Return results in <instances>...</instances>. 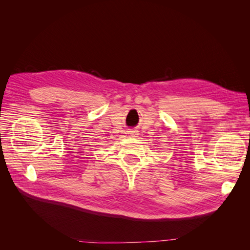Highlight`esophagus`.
I'll list each match as a JSON object with an SVG mask.
<instances>
[{"label": "esophagus", "instance_id": "34e87169", "mask_svg": "<svg viewBox=\"0 0 250 250\" xmlns=\"http://www.w3.org/2000/svg\"><path fill=\"white\" fill-rule=\"evenodd\" d=\"M128 134H129L130 135V137H135V135H137L138 134V131L137 130H128V132H127Z\"/></svg>", "mask_w": 250, "mask_h": 250}]
</instances>
